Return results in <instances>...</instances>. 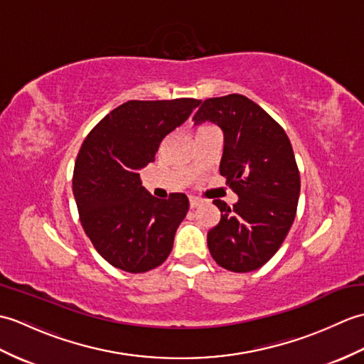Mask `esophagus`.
<instances>
[{"instance_id": "obj_1", "label": "esophagus", "mask_w": 364, "mask_h": 364, "mask_svg": "<svg viewBox=\"0 0 364 364\" xmlns=\"http://www.w3.org/2000/svg\"><path fill=\"white\" fill-rule=\"evenodd\" d=\"M189 205H191L192 210H194V208H197V206L202 205V200L197 198V197H189Z\"/></svg>"}]
</instances>
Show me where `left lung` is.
Returning a JSON list of instances; mask_svg holds the SVG:
<instances>
[{
	"instance_id": "left-lung-1",
	"label": "left lung",
	"mask_w": 364,
	"mask_h": 364,
	"mask_svg": "<svg viewBox=\"0 0 364 364\" xmlns=\"http://www.w3.org/2000/svg\"><path fill=\"white\" fill-rule=\"evenodd\" d=\"M192 120L222 128L220 175L239 196L233 206L213 202L220 222L208 231L211 257L231 272H252L280 249L297 213L300 173L289 137L261 106L239 94L205 100Z\"/></svg>"
}]
</instances>
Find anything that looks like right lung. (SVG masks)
Instances as JSON below:
<instances>
[{
  "instance_id": "1",
  "label": "right lung",
  "mask_w": 364,
  "mask_h": 364,
  "mask_svg": "<svg viewBox=\"0 0 364 364\" xmlns=\"http://www.w3.org/2000/svg\"><path fill=\"white\" fill-rule=\"evenodd\" d=\"M200 105L196 98L129 102L92 128L73 170V196L81 225L111 266L142 274L161 266L172 252L176 228L189 200L150 196L139 170L154 161L159 145Z\"/></svg>"
}]
</instances>
